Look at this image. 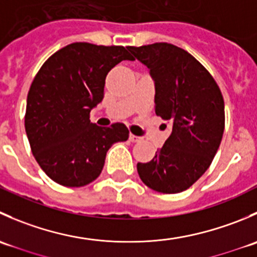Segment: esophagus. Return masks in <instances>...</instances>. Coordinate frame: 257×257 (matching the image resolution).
I'll return each mask as SVG.
<instances>
[{
	"label": "esophagus",
	"mask_w": 257,
	"mask_h": 257,
	"mask_svg": "<svg viewBox=\"0 0 257 257\" xmlns=\"http://www.w3.org/2000/svg\"><path fill=\"white\" fill-rule=\"evenodd\" d=\"M129 139H131V142H133V143H138V142L143 141V138H142V137L134 136V134H131V136H129Z\"/></svg>",
	"instance_id": "obj_1"
}]
</instances>
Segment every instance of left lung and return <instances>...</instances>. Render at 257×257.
Returning a JSON list of instances; mask_svg holds the SVG:
<instances>
[{
    "label": "left lung",
    "instance_id": "left-lung-1",
    "mask_svg": "<svg viewBox=\"0 0 257 257\" xmlns=\"http://www.w3.org/2000/svg\"><path fill=\"white\" fill-rule=\"evenodd\" d=\"M129 51L149 68L155 113L172 125V134L153 160L137 164L138 174L153 190L180 193L208 170L219 149L224 98L205 67L183 48L160 42Z\"/></svg>",
    "mask_w": 257,
    "mask_h": 257
}]
</instances>
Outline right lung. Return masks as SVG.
Segmentation results:
<instances>
[{"mask_svg":"<svg viewBox=\"0 0 257 257\" xmlns=\"http://www.w3.org/2000/svg\"><path fill=\"white\" fill-rule=\"evenodd\" d=\"M121 61L123 46L76 42L52 54L27 95L25 128L33 157L57 184L78 188L95 180L109 148L129 138L123 123L102 128L89 113L104 97L105 77Z\"/></svg>","mask_w":257,"mask_h":257,"instance_id":"obj_1","label":"right lung"}]
</instances>
